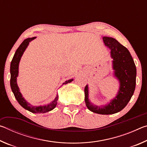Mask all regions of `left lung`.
I'll return each instance as SVG.
<instances>
[{
    "label": "left lung",
    "mask_w": 147,
    "mask_h": 147,
    "mask_svg": "<svg viewBox=\"0 0 147 147\" xmlns=\"http://www.w3.org/2000/svg\"><path fill=\"white\" fill-rule=\"evenodd\" d=\"M104 43L110 50L113 75L119 83L117 94L106 105H94L89 99L88 85L84 89L86 105L92 112L101 115L117 113L125 108L136 88V67L130 52L115 39L104 36Z\"/></svg>",
    "instance_id": "left-lung-1"
}]
</instances>
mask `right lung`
Returning a JSON list of instances; mask_svg holds the SVG:
<instances>
[{
  "label": "right lung",
  "mask_w": 147,
  "mask_h": 147,
  "mask_svg": "<svg viewBox=\"0 0 147 147\" xmlns=\"http://www.w3.org/2000/svg\"><path fill=\"white\" fill-rule=\"evenodd\" d=\"M36 38V37H33V38H29L24 39L23 43L20 45L19 48L17 49L10 64V86L11 91L13 92L16 100L23 108L34 113H44L49 112V111L53 110V109L55 108L57 103H58V94H57L53 101H52L51 103L48 104H45V105L43 106H33L24 99L23 96V94L20 91L19 88L17 83V79L19 76V65L21 57L24 54V52L25 51V50L28 47L30 42H31ZM72 81H73V79L69 80L65 82L62 85L70 83Z\"/></svg>",
  "instance_id": "obj_1"
}]
</instances>
